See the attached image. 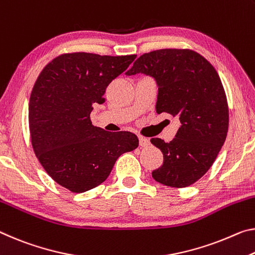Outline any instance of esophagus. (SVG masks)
<instances>
[{
	"label": "esophagus",
	"instance_id": "1",
	"mask_svg": "<svg viewBox=\"0 0 255 255\" xmlns=\"http://www.w3.org/2000/svg\"><path fill=\"white\" fill-rule=\"evenodd\" d=\"M149 139L148 138H146V137H143V136H140L139 137V145L142 147H147V146H149Z\"/></svg>",
	"mask_w": 255,
	"mask_h": 255
}]
</instances>
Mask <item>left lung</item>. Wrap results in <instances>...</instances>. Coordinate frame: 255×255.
<instances>
[{
    "label": "left lung",
    "instance_id": "8db88e82",
    "mask_svg": "<svg viewBox=\"0 0 255 255\" xmlns=\"http://www.w3.org/2000/svg\"><path fill=\"white\" fill-rule=\"evenodd\" d=\"M136 74L155 80L156 113H170L180 121L171 142L151 139L163 154L152 177L170 187H187L211 168L227 136L228 106L220 77L203 56L178 48L140 55L126 72Z\"/></svg>",
    "mask_w": 255,
    "mask_h": 255
}]
</instances>
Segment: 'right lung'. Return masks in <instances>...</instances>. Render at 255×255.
Wrapping results in <instances>:
<instances>
[{"mask_svg":"<svg viewBox=\"0 0 255 255\" xmlns=\"http://www.w3.org/2000/svg\"><path fill=\"white\" fill-rule=\"evenodd\" d=\"M135 58L62 54L39 74L29 100L31 144L45 171L64 188L84 193L101 185L117 159L138 146L132 132H109L90 119L108 85Z\"/></svg>","mask_w":255,"mask_h":255,"instance_id":"right-lung-1","label":"right lung"}]
</instances>
